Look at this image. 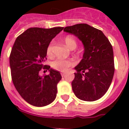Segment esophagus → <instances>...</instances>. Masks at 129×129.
Segmentation results:
<instances>
[{
    "label": "esophagus",
    "instance_id": "34e87169",
    "mask_svg": "<svg viewBox=\"0 0 129 129\" xmlns=\"http://www.w3.org/2000/svg\"><path fill=\"white\" fill-rule=\"evenodd\" d=\"M65 74H66V73H64V72L61 73V76H62V77H64V76H65Z\"/></svg>",
    "mask_w": 129,
    "mask_h": 129
}]
</instances>
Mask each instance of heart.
I'll use <instances>...</instances> for the list:
<instances>
[{
	"label": "heart",
	"mask_w": 129,
	"mask_h": 129,
	"mask_svg": "<svg viewBox=\"0 0 129 129\" xmlns=\"http://www.w3.org/2000/svg\"><path fill=\"white\" fill-rule=\"evenodd\" d=\"M63 42L66 46L70 50H74L77 46V43L71 35H67L64 37ZM53 43H51L46 48V54L48 56L52 57L53 55ZM75 64V61L72 59H57L53 61L51 63V66L55 70L58 71L64 72L70 67H73Z\"/></svg>",
	"instance_id": "heart-1"
}]
</instances>
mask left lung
<instances>
[{"mask_svg":"<svg viewBox=\"0 0 129 129\" xmlns=\"http://www.w3.org/2000/svg\"><path fill=\"white\" fill-rule=\"evenodd\" d=\"M64 31L78 37L85 48L83 59L75 67L73 92L79 100L96 101L105 94L113 79L112 46L101 30L87 24L67 26Z\"/></svg>","mask_w":129,"mask_h":129,"instance_id":"left-lung-1","label":"left lung"}]
</instances>
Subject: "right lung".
I'll use <instances>...</instances> for the list:
<instances>
[{
  "instance_id": "right-lung-1",
  "label": "right lung",
  "mask_w": 129,
  "mask_h": 129,
  "mask_svg": "<svg viewBox=\"0 0 129 129\" xmlns=\"http://www.w3.org/2000/svg\"><path fill=\"white\" fill-rule=\"evenodd\" d=\"M63 27L45 29L30 28L16 39L10 55L12 81L20 96L29 104L44 107L56 98L60 72L44 65L46 48ZM48 70V75L40 76L42 70Z\"/></svg>"
}]
</instances>
